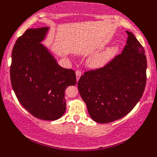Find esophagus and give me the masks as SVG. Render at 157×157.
Returning <instances> with one entry per match:
<instances>
[{"label": "esophagus", "instance_id": "esophagus-1", "mask_svg": "<svg viewBox=\"0 0 157 157\" xmlns=\"http://www.w3.org/2000/svg\"><path fill=\"white\" fill-rule=\"evenodd\" d=\"M76 81H78V79L80 78V77L81 76V72L80 71L77 70L76 71Z\"/></svg>", "mask_w": 157, "mask_h": 157}]
</instances>
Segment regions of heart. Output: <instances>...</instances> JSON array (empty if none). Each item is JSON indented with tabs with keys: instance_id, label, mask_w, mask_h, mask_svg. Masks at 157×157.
Returning a JSON list of instances; mask_svg holds the SVG:
<instances>
[{
	"instance_id": "heart-1",
	"label": "heart",
	"mask_w": 157,
	"mask_h": 157,
	"mask_svg": "<svg viewBox=\"0 0 157 157\" xmlns=\"http://www.w3.org/2000/svg\"><path fill=\"white\" fill-rule=\"evenodd\" d=\"M118 51L116 45L109 46L103 50L94 53L88 59V65L92 68H101L104 67L114 56Z\"/></svg>"
}]
</instances>
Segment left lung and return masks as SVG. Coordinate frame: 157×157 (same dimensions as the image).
I'll return each instance as SVG.
<instances>
[{"instance_id":"8db88e82","label":"left lung","mask_w":157,"mask_h":157,"mask_svg":"<svg viewBox=\"0 0 157 157\" xmlns=\"http://www.w3.org/2000/svg\"><path fill=\"white\" fill-rule=\"evenodd\" d=\"M121 54L99 69L86 72L78 82L90 117L101 124L125 117L141 99L147 81L143 46L132 32Z\"/></svg>"}]
</instances>
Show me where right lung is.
<instances>
[{
    "label": "right lung",
    "instance_id": "add662e5",
    "mask_svg": "<svg viewBox=\"0 0 157 157\" xmlns=\"http://www.w3.org/2000/svg\"><path fill=\"white\" fill-rule=\"evenodd\" d=\"M49 29H28L17 39L10 74L20 104L33 117L54 121L65 113V90L76 85V77L74 71L59 66L55 55L42 44Z\"/></svg>",
    "mask_w": 157,
    "mask_h": 157
}]
</instances>
